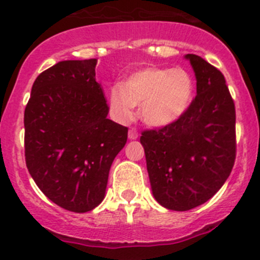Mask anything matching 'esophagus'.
I'll list each match as a JSON object with an SVG mask.
<instances>
[{
    "label": "esophagus",
    "instance_id": "obj_1",
    "mask_svg": "<svg viewBox=\"0 0 260 260\" xmlns=\"http://www.w3.org/2000/svg\"><path fill=\"white\" fill-rule=\"evenodd\" d=\"M128 137H129V140H136V138H138V132L136 128H131L129 132H128Z\"/></svg>",
    "mask_w": 260,
    "mask_h": 260
}]
</instances>
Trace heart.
<instances>
[{"instance_id": "1", "label": "heart", "mask_w": 260, "mask_h": 260, "mask_svg": "<svg viewBox=\"0 0 260 260\" xmlns=\"http://www.w3.org/2000/svg\"><path fill=\"white\" fill-rule=\"evenodd\" d=\"M193 82L182 68H145L137 70L109 91L114 114L122 120L132 116L135 105H141L144 122L154 127L171 124L187 110Z\"/></svg>"}]
</instances>
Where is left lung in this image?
Listing matches in <instances>:
<instances>
[{
	"label": "left lung",
	"instance_id": "1",
	"mask_svg": "<svg viewBox=\"0 0 260 260\" xmlns=\"http://www.w3.org/2000/svg\"><path fill=\"white\" fill-rule=\"evenodd\" d=\"M196 96L177 120L142 132L152 195L171 210L193 209L217 193L236 159V111L224 75L188 53Z\"/></svg>",
	"mask_w": 260,
	"mask_h": 260
}]
</instances>
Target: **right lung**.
Here are the masks:
<instances>
[{"label": "right lung", "mask_w": 260, "mask_h": 260, "mask_svg": "<svg viewBox=\"0 0 260 260\" xmlns=\"http://www.w3.org/2000/svg\"><path fill=\"white\" fill-rule=\"evenodd\" d=\"M96 59L60 61L41 73L24 111L25 163L59 207L86 213L104 200L109 171L128 128L108 119Z\"/></svg>", "instance_id": "1"}]
</instances>
